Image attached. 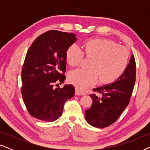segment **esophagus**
I'll return each instance as SVG.
<instances>
[{
    "label": "esophagus",
    "mask_w": 150,
    "mask_h": 150,
    "mask_svg": "<svg viewBox=\"0 0 150 150\" xmlns=\"http://www.w3.org/2000/svg\"><path fill=\"white\" fill-rule=\"evenodd\" d=\"M75 94L76 96H84V95H86V93L85 91H82V90H80L79 89H78V88H76Z\"/></svg>",
    "instance_id": "obj_1"
}]
</instances>
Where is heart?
<instances>
[{
    "mask_svg": "<svg viewBox=\"0 0 150 150\" xmlns=\"http://www.w3.org/2000/svg\"><path fill=\"white\" fill-rule=\"evenodd\" d=\"M83 55L90 58L88 69H77L68 74V81L79 88L96 83L110 84L116 81L126 70L128 64L129 52L108 39H90L83 42L82 50L76 45H71L65 52V60L71 67L77 66Z\"/></svg>",
    "mask_w": 150,
    "mask_h": 150,
    "instance_id": "1",
    "label": "heart"
}]
</instances>
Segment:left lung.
<instances>
[{
    "label": "left lung",
    "mask_w": 150,
    "mask_h": 150,
    "mask_svg": "<svg viewBox=\"0 0 150 150\" xmlns=\"http://www.w3.org/2000/svg\"><path fill=\"white\" fill-rule=\"evenodd\" d=\"M135 79L136 63L132 54L126 70L116 81L93 89L102 96L90 95L93 103L85 111L87 122L96 128H105L113 124L128 105Z\"/></svg>",
    "instance_id": "1"
}]
</instances>
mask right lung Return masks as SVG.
<instances>
[{
  "label": "right lung",
  "instance_id": "add662e5",
  "mask_svg": "<svg viewBox=\"0 0 150 150\" xmlns=\"http://www.w3.org/2000/svg\"><path fill=\"white\" fill-rule=\"evenodd\" d=\"M76 40L74 33L48 30L28 48L22 67V96L34 117L54 122L62 115L65 101L74 96L73 85H65L61 89L53 85L57 81L64 82L65 52Z\"/></svg>",
  "mask_w": 150,
  "mask_h": 150
}]
</instances>
